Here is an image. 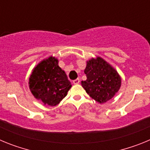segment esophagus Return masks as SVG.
<instances>
[{"label": "esophagus", "instance_id": "1", "mask_svg": "<svg viewBox=\"0 0 150 150\" xmlns=\"http://www.w3.org/2000/svg\"><path fill=\"white\" fill-rule=\"evenodd\" d=\"M79 79H74V81H73V83H74V85H78L79 83Z\"/></svg>", "mask_w": 150, "mask_h": 150}]
</instances>
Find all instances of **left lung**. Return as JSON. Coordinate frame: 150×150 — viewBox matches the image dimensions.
Wrapping results in <instances>:
<instances>
[{"label":"left lung","mask_w":150,"mask_h":150,"mask_svg":"<svg viewBox=\"0 0 150 150\" xmlns=\"http://www.w3.org/2000/svg\"><path fill=\"white\" fill-rule=\"evenodd\" d=\"M86 63L84 73L87 79L81 82L82 86L98 103H106L120 90L121 76L114 67L99 56L91 58Z\"/></svg>","instance_id":"8db88e82"}]
</instances>
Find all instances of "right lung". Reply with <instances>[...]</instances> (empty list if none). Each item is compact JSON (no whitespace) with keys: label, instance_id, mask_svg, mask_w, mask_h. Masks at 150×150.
<instances>
[{"label":"right lung","instance_id":"right-lung-1","mask_svg":"<svg viewBox=\"0 0 150 150\" xmlns=\"http://www.w3.org/2000/svg\"><path fill=\"white\" fill-rule=\"evenodd\" d=\"M29 88L44 105L56 106L64 98L72 85L57 58L50 56L37 64L29 77Z\"/></svg>","mask_w":150,"mask_h":150}]
</instances>
